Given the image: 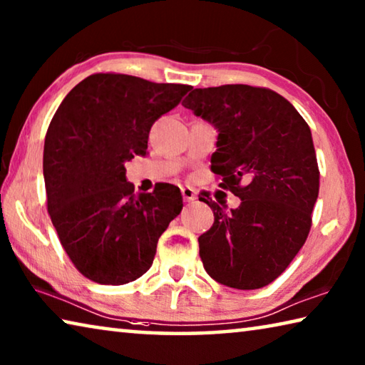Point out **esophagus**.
<instances>
[{
    "label": "esophagus",
    "mask_w": 365,
    "mask_h": 365,
    "mask_svg": "<svg viewBox=\"0 0 365 365\" xmlns=\"http://www.w3.org/2000/svg\"><path fill=\"white\" fill-rule=\"evenodd\" d=\"M182 195H183V200L188 201V202H193L196 200V191H195V188H191V187H183Z\"/></svg>",
    "instance_id": "esophagus-1"
}]
</instances>
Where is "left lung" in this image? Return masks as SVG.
I'll list each match as a JSON object with an SVG mask.
<instances>
[{
	"mask_svg": "<svg viewBox=\"0 0 365 365\" xmlns=\"http://www.w3.org/2000/svg\"><path fill=\"white\" fill-rule=\"evenodd\" d=\"M183 106L215 127L211 158L222 187L242 202L205 200L214 224L200 242L209 275L222 285H269L304 245L319 196V168L311 128L285 98L269 88L222 85L190 88Z\"/></svg>",
	"mask_w": 365,
	"mask_h": 365,
	"instance_id": "1",
	"label": "left lung"
}]
</instances>
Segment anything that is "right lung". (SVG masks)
Masks as SVG:
<instances>
[{
    "instance_id": "obj_1",
    "label": "right lung",
    "mask_w": 365,
    "mask_h": 365,
    "mask_svg": "<svg viewBox=\"0 0 365 365\" xmlns=\"http://www.w3.org/2000/svg\"><path fill=\"white\" fill-rule=\"evenodd\" d=\"M191 88L125 73H95L69 91L43 150L48 212L59 242L86 279L123 285L151 267L158 240L183 207L170 183L135 193L125 163L145 156L160 115Z\"/></svg>"
}]
</instances>
